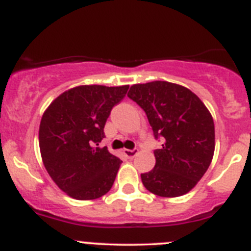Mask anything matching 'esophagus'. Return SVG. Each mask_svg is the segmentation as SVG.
I'll return each mask as SVG.
<instances>
[{"mask_svg": "<svg viewBox=\"0 0 251 251\" xmlns=\"http://www.w3.org/2000/svg\"><path fill=\"white\" fill-rule=\"evenodd\" d=\"M138 153V149H124V154H125L126 156H127L128 159H132L135 158L136 154Z\"/></svg>", "mask_w": 251, "mask_h": 251, "instance_id": "34e87169", "label": "esophagus"}]
</instances>
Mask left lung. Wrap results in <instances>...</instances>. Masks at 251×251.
Here are the masks:
<instances>
[{
	"mask_svg": "<svg viewBox=\"0 0 251 251\" xmlns=\"http://www.w3.org/2000/svg\"><path fill=\"white\" fill-rule=\"evenodd\" d=\"M128 97L146 111L155 138V166L141 175L151 193L165 198L183 196L197 186L211 164L215 125L201 98L187 87L168 81L131 86Z\"/></svg>",
	"mask_w": 251,
	"mask_h": 251,
	"instance_id": "obj_1",
	"label": "left lung"
}]
</instances>
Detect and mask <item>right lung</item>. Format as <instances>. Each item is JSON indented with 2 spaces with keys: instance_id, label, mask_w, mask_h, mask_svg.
Segmentation results:
<instances>
[{
  "instance_id": "obj_1",
  "label": "right lung",
  "mask_w": 251,
  "mask_h": 251,
  "mask_svg": "<svg viewBox=\"0 0 251 251\" xmlns=\"http://www.w3.org/2000/svg\"><path fill=\"white\" fill-rule=\"evenodd\" d=\"M128 85H81L58 96L39 128L42 163L55 184L72 198L93 201L110 191L123 161L98 147L105 121Z\"/></svg>"
}]
</instances>
